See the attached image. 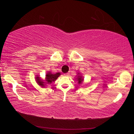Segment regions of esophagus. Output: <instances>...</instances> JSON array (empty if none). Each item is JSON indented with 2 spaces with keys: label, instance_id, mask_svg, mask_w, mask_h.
Returning <instances> with one entry per match:
<instances>
[{
  "label": "esophagus",
  "instance_id": "esophagus-1",
  "mask_svg": "<svg viewBox=\"0 0 134 134\" xmlns=\"http://www.w3.org/2000/svg\"><path fill=\"white\" fill-rule=\"evenodd\" d=\"M69 75V73H66V74H64V75H65V76H68Z\"/></svg>",
  "mask_w": 134,
  "mask_h": 134
}]
</instances>
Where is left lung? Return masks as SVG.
Returning <instances> with one entry per match:
<instances>
[{"instance_id": "obj_1", "label": "left lung", "mask_w": 134, "mask_h": 134, "mask_svg": "<svg viewBox=\"0 0 134 134\" xmlns=\"http://www.w3.org/2000/svg\"><path fill=\"white\" fill-rule=\"evenodd\" d=\"M79 73H78V76H77V78H76V79H77V81H78V83L79 85H80L82 83V82L83 81V79L82 78V76L80 75H79Z\"/></svg>"}]
</instances>
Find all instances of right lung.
I'll list each match as a JSON object with an SVG mask.
<instances>
[{
  "label": "right lung",
  "instance_id": "right-lung-1",
  "mask_svg": "<svg viewBox=\"0 0 134 134\" xmlns=\"http://www.w3.org/2000/svg\"><path fill=\"white\" fill-rule=\"evenodd\" d=\"M60 75V72L52 74L51 72H49L46 75H45V82H44V81L42 80L41 78L39 77L38 76H37L36 77V81L37 82V83L40 86L44 87L45 85V83L51 84V83H52L53 82L55 81Z\"/></svg>",
  "mask_w": 134,
  "mask_h": 134
}]
</instances>
